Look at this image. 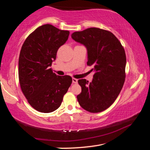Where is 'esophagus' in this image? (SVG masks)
<instances>
[{
    "mask_svg": "<svg viewBox=\"0 0 150 150\" xmlns=\"http://www.w3.org/2000/svg\"><path fill=\"white\" fill-rule=\"evenodd\" d=\"M72 82H73V83H77V82H78V80L77 79L73 78V79H72Z\"/></svg>",
    "mask_w": 150,
    "mask_h": 150,
    "instance_id": "34e87169",
    "label": "esophagus"
}]
</instances>
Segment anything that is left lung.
Here are the masks:
<instances>
[{
	"mask_svg": "<svg viewBox=\"0 0 150 150\" xmlns=\"http://www.w3.org/2000/svg\"><path fill=\"white\" fill-rule=\"evenodd\" d=\"M75 42L87 48L88 65H93L92 82L78 80L81 93L77 96L80 106L93 113L106 110L115 102L125 81L126 57L120 41L107 30L90 28L71 34Z\"/></svg>",
	"mask_w": 150,
	"mask_h": 150,
	"instance_id": "1",
	"label": "left lung"
}]
</instances>
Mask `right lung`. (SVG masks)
Instances as JSON below:
<instances>
[{
  "label": "right lung",
  "mask_w": 150,
  "mask_h": 150,
  "mask_svg": "<svg viewBox=\"0 0 150 150\" xmlns=\"http://www.w3.org/2000/svg\"><path fill=\"white\" fill-rule=\"evenodd\" d=\"M69 35L67 30L42 25L28 36L20 50V87L30 105L41 112L57 110L72 83L70 76H58L50 68L58 49L67 42Z\"/></svg>",
  "instance_id": "add662e5"
}]
</instances>
